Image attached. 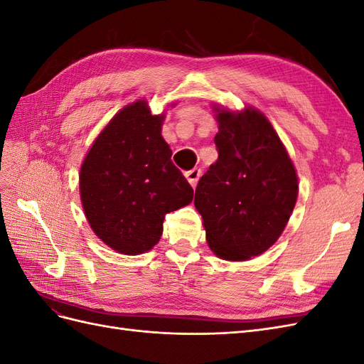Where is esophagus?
Listing matches in <instances>:
<instances>
[{"instance_id": "esophagus-1", "label": "esophagus", "mask_w": 364, "mask_h": 364, "mask_svg": "<svg viewBox=\"0 0 364 364\" xmlns=\"http://www.w3.org/2000/svg\"><path fill=\"white\" fill-rule=\"evenodd\" d=\"M200 174H202L200 168H193V170L185 173V178H186V181L190 182L191 186H196L197 181H199V178H200Z\"/></svg>"}]
</instances>
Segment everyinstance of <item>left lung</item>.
Wrapping results in <instances>:
<instances>
[{"label":"left lung","instance_id":"obj_1","mask_svg":"<svg viewBox=\"0 0 364 364\" xmlns=\"http://www.w3.org/2000/svg\"><path fill=\"white\" fill-rule=\"evenodd\" d=\"M215 112L218 159L197 183L194 206L215 255L245 261L279 238L299 186L287 150L259 111Z\"/></svg>","mask_w":364,"mask_h":364}]
</instances>
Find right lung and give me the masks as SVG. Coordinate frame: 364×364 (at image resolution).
<instances>
[{
    "label": "right lung",
    "instance_id": "obj_1",
    "mask_svg": "<svg viewBox=\"0 0 364 364\" xmlns=\"http://www.w3.org/2000/svg\"><path fill=\"white\" fill-rule=\"evenodd\" d=\"M162 121L146 100L127 105L97 136L80 168L87 223L126 255L150 250L162 235L165 214L193 200L191 185L161 135Z\"/></svg>",
    "mask_w": 364,
    "mask_h": 364
}]
</instances>
